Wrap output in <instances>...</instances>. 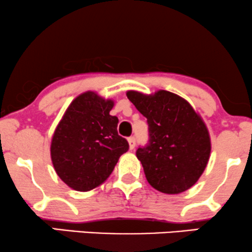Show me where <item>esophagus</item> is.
<instances>
[{"label":"esophagus","instance_id":"1","mask_svg":"<svg viewBox=\"0 0 252 252\" xmlns=\"http://www.w3.org/2000/svg\"><path fill=\"white\" fill-rule=\"evenodd\" d=\"M128 142H129V148H130V150L135 149V146H136V139H135V137H129Z\"/></svg>","mask_w":252,"mask_h":252}]
</instances>
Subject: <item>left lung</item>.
I'll list each match as a JSON object with an SVG mask.
<instances>
[{
	"instance_id": "8db88e82",
	"label": "left lung",
	"mask_w": 252,
	"mask_h": 252,
	"mask_svg": "<svg viewBox=\"0 0 252 252\" xmlns=\"http://www.w3.org/2000/svg\"><path fill=\"white\" fill-rule=\"evenodd\" d=\"M126 96L146 117L149 143L138 148L148 183L159 192L179 194L199 180L211 155V137L201 116L179 95L158 91Z\"/></svg>"
}]
</instances>
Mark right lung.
Here are the masks:
<instances>
[{"label":"right lung","instance_id":"obj_1","mask_svg":"<svg viewBox=\"0 0 252 252\" xmlns=\"http://www.w3.org/2000/svg\"><path fill=\"white\" fill-rule=\"evenodd\" d=\"M113 107V100L86 92L72 101L57 126L51 159L60 179L73 189L87 192L100 186L129 150L117 133L119 119L109 114Z\"/></svg>","mask_w":252,"mask_h":252}]
</instances>
